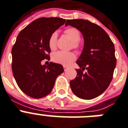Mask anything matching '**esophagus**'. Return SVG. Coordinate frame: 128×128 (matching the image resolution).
Returning <instances> with one entry per match:
<instances>
[{
  "label": "esophagus",
  "instance_id": "1",
  "mask_svg": "<svg viewBox=\"0 0 128 128\" xmlns=\"http://www.w3.org/2000/svg\"><path fill=\"white\" fill-rule=\"evenodd\" d=\"M63 68H64V71H67V69H68V67L67 66H63Z\"/></svg>",
  "mask_w": 128,
  "mask_h": 128
}]
</instances>
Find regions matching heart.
Returning <instances> with one entry per match:
<instances>
[{"label":"heart","instance_id":"1","mask_svg":"<svg viewBox=\"0 0 128 128\" xmlns=\"http://www.w3.org/2000/svg\"><path fill=\"white\" fill-rule=\"evenodd\" d=\"M65 33L72 41L73 48H78L79 46V40H80V32L75 28H68L65 30ZM57 33L54 32L51 34L48 39V46L51 50L56 47ZM75 55L72 52L57 51L53 55V60L55 63L63 65H69L75 59Z\"/></svg>","mask_w":128,"mask_h":128}]
</instances>
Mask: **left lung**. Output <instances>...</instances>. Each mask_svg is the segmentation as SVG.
Instances as JSON below:
<instances>
[{
	"mask_svg": "<svg viewBox=\"0 0 128 128\" xmlns=\"http://www.w3.org/2000/svg\"><path fill=\"white\" fill-rule=\"evenodd\" d=\"M75 27L83 34L84 46L76 61L81 69L70 82L78 98L92 100L103 94L110 86L116 65L114 44L101 26L84 19L67 20L65 26ZM85 68L88 71L82 73Z\"/></svg>",
	"mask_w": 128,
	"mask_h": 128,
	"instance_id": "1",
	"label": "left lung"
}]
</instances>
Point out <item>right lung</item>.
<instances>
[{"label":"right lung","instance_id":"right-lung-1","mask_svg":"<svg viewBox=\"0 0 128 128\" xmlns=\"http://www.w3.org/2000/svg\"><path fill=\"white\" fill-rule=\"evenodd\" d=\"M66 20L57 17L39 18L19 32L12 48V70L18 86L30 98H44L53 90L57 76L64 71L63 66L41 61L50 59L48 39Z\"/></svg>","mask_w":128,"mask_h":128}]
</instances>
